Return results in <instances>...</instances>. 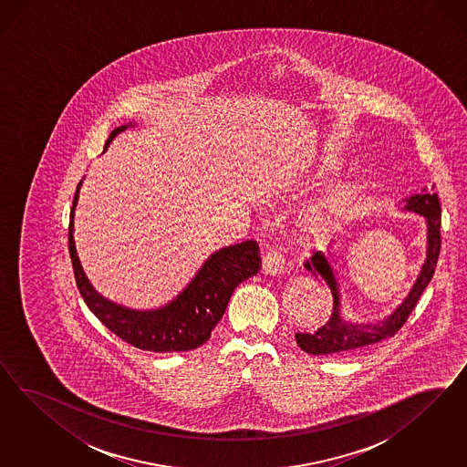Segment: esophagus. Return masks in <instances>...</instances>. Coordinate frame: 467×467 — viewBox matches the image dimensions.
Here are the masks:
<instances>
[{"label": "esophagus", "instance_id": "34e87169", "mask_svg": "<svg viewBox=\"0 0 467 467\" xmlns=\"http://www.w3.org/2000/svg\"><path fill=\"white\" fill-rule=\"evenodd\" d=\"M285 270V260L277 250H267L262 260V272L265 275H281Z\"/></svg>", "mask_w": 467, "mask_h": 467}]
</instances>
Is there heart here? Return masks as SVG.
<instances>
[{
  "instance_id": "obj_1",
  "label": "heart",
  "mask_w": 467,
  "mask_h": 467,
  "mask_svg": "<svg viewBox=\"0 0 467 467\" xmlns=\"http://www.w3.org/2000/svg\"><path fill=\"white\" fill-rule=\"evenodd\" d=\"M342 166V159L337 156H324L318 164L308 171L305 176L291 180V183L287 184L289 190H301L305 186L324 178L327 174L339 170ZM359 193V184L353 180H337L334 183L328 184L326 190L320 192V195L313 198L310 203L301 211L299 215V224L303 227V231L310 236H322L327 231H330L336 226V223L346 213H349V209L353 207L356 198Z\"/></svg>"
}]
</instances>
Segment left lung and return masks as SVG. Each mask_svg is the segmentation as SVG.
Here are the masks:
<instances>
[{
    "instance_id": "left-lung-1",
    "label": "left lung",
    "mask_w": 467,
    "mask_h": 467,
    "mask_svg": "<svg viewBox=\"0 0 467 467\" xmlns=\"http://www.w3.org/2000/svg\"><path fill=\"white\" fill-rule=\"evenodd\" d=\"M435 184L424 186L423 190L412 197L406 198L404 211L420 213L426 219V258L423 267L420 270V275L414 285L410 287V295L397 306L394 313H390L387 318L373 324H353L346 322L340 317V291L339 283L336 279L334 267L330 265V260L322 252H315L305 262V269L327 283L332 296H334V311L328 318L326 326L320 327L313 334H296L297 346L308 354H342L353 353L361 348H367L369 344H377L380 340L396 336L399 328L406 324L410 311L414 310L420 296L423 295L426 285L431 281L435 267L439 262L440 246V209L439 195L433 192Z\"/></svg>"
}]
</instances>
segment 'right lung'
Listing matches in <instances>:
<instances>
[{"mask_svg":"<svg viewBox=\"0 0 467 467\" xmlns=\"http://www.w3.org/2000/svg\"><path fill=\"white\" fill-rule=\"evenodd\" d=\"M125 128H128L127 125L113 130L106 141V147ZM80 186L82 182L77 186L73 197L68 248L77 287L88 310L119 339L143 351L180 353L195 349L207 342L213 327L223 318L233 291L238 287V284L250 279L260 270L262 258L258 254L260 250L256 241H243L211 254L195 274L192 283L162 308L131 310L100 296L94 285L88 283L80 265L73 240V215Z\"/></svg>","mask_w":467,"mask_h":467,"instance_id":"1","label":"right lung"}]
</instances>
